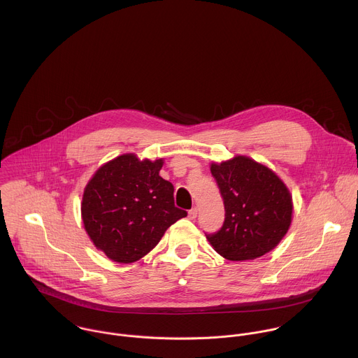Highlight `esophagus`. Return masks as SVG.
Here are the masks:
<instances>
[{"mask_svg": "<svg viewBox=\"0 0 358 358\" xmlns=\"http://www.w3.org/2000/svg\"><path fill=\"white\" fill-rule=\"evenodd\" d=\"M197 213H199V209L197 208H192L190 210H189V219H196L197 217Z\"/></svg>", "mask_w": 358, "mask_h": 358, "instance_id": "1", "label": "esophagus"}]
</instances>
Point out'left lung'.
<instances>
[{"label":"left lung","mask_w":358,"mask_h":358,"mask_svg":"<svg viewBox=\"0 0 358 358\" xmlns=\"http://www.w3.org/2000/svg\"><path fill=\"white\" fill-rule=\"evenodd\" d=\"M224 204L222 227L206 234L219 255L250 260L270 252L285 236L292 217V197L281 179L248 157L212 164Z\"/></svg>","instance_id":"left-lung-1"}]
</instances>
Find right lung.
Returning <instances> with one entry per match:
<instances>
[{"label":"right lung","instance_id":"add662e5","mask_svg":"<svg viewBox=\"0 0 358 358\" xmlns=\"http://www.w3.org/2000/svg\"><path fill=\"white\" fill-rule=\"evenodd\" d=\"M162 159L124 154L101 166L83 197V222L98 250L131 263L149 254L187 212L175 206L173 185L159 176Z\"/></svg>","mask_w":358,"mask_h":358}]
</instances>
